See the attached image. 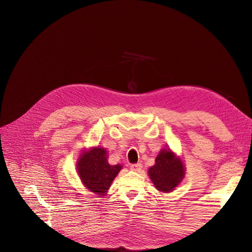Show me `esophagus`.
Here are the masks:
<instances>
[{
  "mask_svg": "<svg viewBox=\"0 0 252 252\" xmlns=\"http://www.w3.org/2000/svg\"><path fill=\"white\" fill-rule=\"evenodd\" d=\"M130 168L133 170H141L142 168V163H133L130 165Z\"/></svg>",
  "mask_w": 252,
  "mask_h": 252,
  "instance_id": "obj_1",
  "label": "esophagus"
}]
</instances>
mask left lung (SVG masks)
Listing matches in <instances>:
<instances>
[{
  "instance_id": "obj_1",
  "label": "left lung",
  "mask_w": 252,
  "mask_h": 252,
  "mask_svg": "<svg viewBox=\"0 0 252 252\" xmlns=\"http://www.w3.org/2000/svg\"><path fill=\"white\" fill-rule=\"evenodd\" d=\"M150 179L158 191L171 192L184 178L185 168L181 159L169 150H161L155 164L148 170Z\"/></svg>"
}]
</instances>
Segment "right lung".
Returning a JSON list of instances; mask_svg holds the SVG:
<instances>
[{
    "label": "right lung",
    "instance_id": "1",
    "mask_svg": "<svg viewBox=\"0 0 252 252\" xmlns=\"http://www.w3.org/2000/svg\"><path fill=\"white\" fill-rule=\"evenodd\" d=\"M105 149L94 148L81 155L77 171L85 186L98 194H104L122 169V165H110L107 162Z\"/></svg>",
    "mask_w": 252,
    "mask_h": 252
}]
</instances>
